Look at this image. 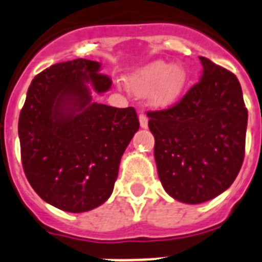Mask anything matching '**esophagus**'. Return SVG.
<instances>
[{
	"mask_svg": "<svg viewBox=\"0 0 262 262\" xmlns=\"http://www.w3.org/2000/svg\"><path fill=\"white\" fill-rule=\"evenodd\" d=\"M139 124H141L142 128H147V117L145 113H141V115H139Z\"/></svg>",
	"mask_w": 262,
	"mask_h": 262,
	"instance_id": "obj_1",
	"label": "esophagus"
}]
</instances>
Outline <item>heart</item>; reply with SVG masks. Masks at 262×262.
Listing matches in <instances>:
<instances>
[{
	"label": "heart",
	"instance_id": "heart-1",
	"mask_svg": "<svg viewBox=\"0 0 262 262\" xmlns=\"http://www.w3.org/2000/svg\"><path fill=\"white\" fill-rule=\"evenodd\" d=\"M186 82V74L180 66L156 60L139 69L127 78V86L138 96L150 95L153 105L167 107L177 101Z\"/></svg>",
	"mask_w": 262,
	"mask_h": 262
}]
</instances>
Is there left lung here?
Instances as JSON below:
<instances>
[{
	"instance_id": "left-lung-1",
	"label": "left lung",
	"mask_w": 262,
	"mask_h": 262,
	"mask_svg": "<svg viewBox=\"0 0 262 262\" xmlns=\"http://www.w3.org/2000/svg\"><path fill=\"white\" fill-rule=\"evenodd\" d=\"M203 74L178 103L147 112L163 188L199 204L227 190L245 159L247 109L232 72L200 56Z\"/></svg>"
}]
</instances>
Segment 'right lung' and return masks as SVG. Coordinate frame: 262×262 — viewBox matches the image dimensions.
Instances as JSON below:
<instances>
[{
  "label": "right lung",
  "mask_w": 262,
  "mask_h": 262,
  "mask_svg": "<svg viewBox=\"0 0 262 262\" xmlns=\"http://www.w3.org/2000/svg\"><path fill=\"white\" fill-rule=\"evenodd\" d=\"M101 63L74 59L37 74L19 116L23 170L42 200L84 213L110 198L125 147L139 128L134 107L92 101L112 86Z\"/></svg>",
  "instance_id": "right-lung-1"
}]
</instances>
